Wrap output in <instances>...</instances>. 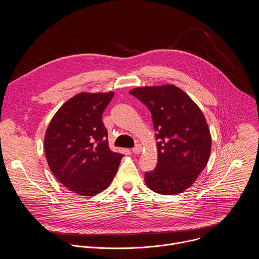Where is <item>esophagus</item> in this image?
Here are the masks:
<instances>
[{
    "label": "esophagus",
    "mask_w": 259,
    "mask_h": 259,
    "mask_svg": "<svg viewBox=\"0 0 259 259\" xmlns=\"http://www.w3.org/2000/svg\"><path fill=\"white\" fill-rule=\"evenodd\" d=\"M132 152H133V154H139L141 152V145H139V144L135 145L132 149Z\"/></svg>",
    "instance_id": "obj_1"
}]
</instances>
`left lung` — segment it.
<instances>
[{
  "instance_id": "obj_1",
  "label": "left lung",
  "mask_w": 259,
  "mask_h": 259,
  "mask_svg": "<svg viewBox=\"0 0 259 259\" xmlns=\"http://www.w3.org/2000/svg\"><path fill=\"white\" fill-rule=\"evenodd\" d=\"M150 109L156 133L158 163L145 172L147 188L161 195L189 189L206 167L211 134L200 107L174 85L147 86L129 92Z\"/></svg>"
}]
</instances>
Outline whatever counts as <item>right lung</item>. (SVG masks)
I'll return each instance as SVG.
<instances>
[{
  "label": "right lung",
  "instance_id": "1",
  "mask_svg": "<svg viewBox=\"0 0 259 259\" xmlns=\"http://www.w3.org/2000/svg\"><path fill=\"white\" fill-rule=\"evenodd\" d=\"M114 92H82L61 105L44 138L50 170L72 193L94 196L113 181L122 154L109 150L102 113Z\"/></svg>",
  "mask_w": 259,
  "mask_h": 259
}]
</instances>
